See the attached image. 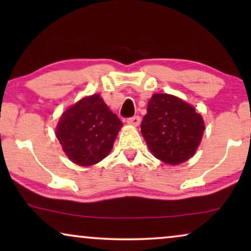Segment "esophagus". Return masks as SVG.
Wrapping results in <instances>:
<instances>
[{"instance_id": "obj_1", "label": "esophagus", "mask_w": 251, "mask_h": 251, "mask_svg": "<svg viewBox=\"0 0 251 251\" xmlns=\"http://www.w3.org/2000/svg\"><path fill=\"white\" fill-rule=\"evenodd\" d=\"M126 123H128L129 126H138L139 123H140V118H139V116H133V118H130V119L126 120Z\"/></svg>"}]
</instances>
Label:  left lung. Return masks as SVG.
<instances>
[{
  "label": "left lung",
  "mask_w": 251,
  "mask_h": 251,
  "mask_svg": "<svg viewBox=\"0 0 251 251\" xmlns=\"http://www.w3.org/2000/svg\"><path fill=\"white\" fill-rule=\"evenodd\" d=\"M142 135L156 159L176 166L197 153L205 125L195 107L169 94H154L147 104Z\"/></svg>",
  "instance_id": "left-lung-1"
}]
</instances>
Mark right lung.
Returning a JSON list of instances; mask_svg holds the SVG:
<instances>
[{
	"label": "right lung",
	"mask_w": 251,
	"mask_h": 251,
	"mask_svg": "<svg viewBox=\"0 0 251 251\" xmlns=\"http://www.w3.org/2000/svg\"><path fill=\"white\" fill-rule=\"evenodd\" d=\"M122 126L101 96L94 94L65 109L54 133L72 162L91 167L111 153Z\"/></svg>",
	"instance_id": "obj_1"
}]
</instances>
